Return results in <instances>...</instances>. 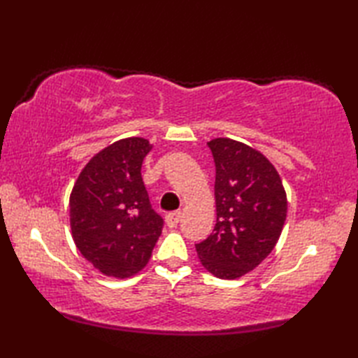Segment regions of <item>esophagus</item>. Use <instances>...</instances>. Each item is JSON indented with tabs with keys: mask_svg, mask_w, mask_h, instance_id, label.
<instances>
[{
	"mask_svg": "<svg viewBox=\"0 0 358 358\" xmlns=\"http://www.w3.org/2000/svg\"><path fill=\"white\" fill-rule=\"evenodd\" d=\"M180 220H181V212L180 210L171 212V214L166 215V223H167V226H169V227L177 226L180 223Z\"/></svg>",
	"mask_w": 358,
	"mask_h": 358,
	"instance_id": "esophagus-1",
	"label": "esophagus"
}]
</instances>
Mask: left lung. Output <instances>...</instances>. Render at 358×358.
Here are the masks:
<instances>
[{
	"mask_svg": "<svg viewBox=\"0 0 358 358\" xmlns=\"http://www.w3.org/2000/svg\"><path fill=\"white\" fill-rule=\"evenodd\" d=\"M208 146L215 162L217 223L195 249L212 275L234 280L275 248L286 222V192L262 152L231 138L210 140Z\"/></svg>",
	"mask_w": 358,
	"mask_h": 358,
	"instance_id": "1",
	"label": "left lung"
}]
</instances>
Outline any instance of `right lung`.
<instances>
[{
  "label": "right lung",
  "instance_id": "1",
  "mask_svg": "<svg viewBox=\"0 0 358 358\" xmlns=\"http://www.w3.org/2000/svg\"><path fill=\"white\" fill-rule=\"evenodd\" d=\"M152 144L131 136L98 152L75 181L69 208L81 255L108 277L129 278L148 264L163 229L141 178Z\"/></svg>",
  "mask_w": 358,
  "mask_h": 358
}]
</instances>
